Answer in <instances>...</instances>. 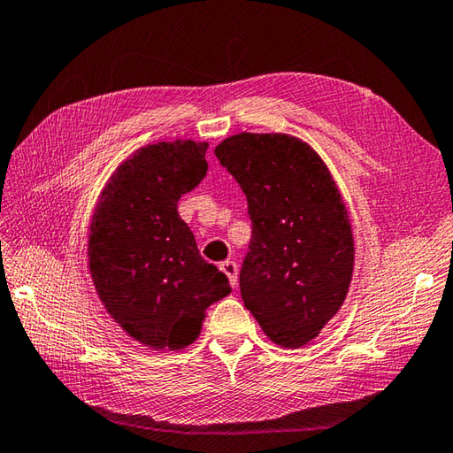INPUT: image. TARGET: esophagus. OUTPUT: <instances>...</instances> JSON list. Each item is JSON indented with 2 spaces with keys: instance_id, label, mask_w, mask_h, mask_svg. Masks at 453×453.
<instances>
[{
  "instance_id": "34e87169",
  "label": "esophagus",
  "mask_w": 453,
  "mask_h": 453,
  "mask_svg": "<svg viewBox=\"0 0 453 453\" xmlns=\"http://www.w3.org/2000/svg\"><path fill=\"white\" fill-rule=\"evenodd\" d=\"M219 267H220V271H223V273L228 277L230 285L236 287V285H238V265L234 264V261L226 259V261H223V264H220Z\"/></svg>"
}]
</instances>
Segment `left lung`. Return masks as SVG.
Wrapping results in <instances>:
<instances>
[{
    "instance_id": "8db88e82",
    "label": "left lung",
    "mask_w": 453,
    "mask_h": 453,
    "mask_svg": "<svg viewBox=\"0 0 453 453\" xmlns=\"http://www.w3.org/2000/svg\"><path fill=\"white\" fill-rule=\"evenodd\" d=\"M252 219L240 295L273 343L296 349L343 306L355 265L349 213L319 155L285 134H238L215 147Z\"/></svg>"
}]
</instances>
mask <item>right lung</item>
Masks as SVG:
<instances>
[{"label":"right lung","instance_id":"add662e5","mask_svg":"<svg viewBox=\"0 0 453 453\" xmlns=\"http://www.w3.org/2000/svg\"><path fill=\"white\" fill-rule=\"evenodd\" d=\"M207 147L176 139L137 149L110 176L90 220L98 298L129 337L155 350L194 343L205 310L230 293L178 215L180 197L207 174Z\"/></svg>","mask_w":453,"mask_h":453}]
</instances>
